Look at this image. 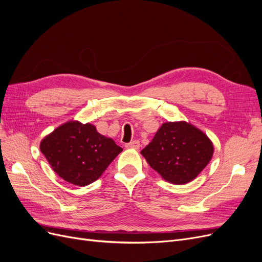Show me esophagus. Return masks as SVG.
Here are the masks:
<instances>
[{"label":"esophagus","instance_id":"esophagus-1","mask_svg":"<svg viewBox=\"0 0 262 262\" xmlns=\"http://www.w3.org/2000/svg\"><path fill=\"white\" fill-rule=\"evenodd\" d=\"M140 146H141L140 141H138V140H134V141L130 142V143L125 144V147H128V148H134V149H139Z\"/></svg>","mask_w":262,"mask_h":262}]
</instances>
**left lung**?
I'll use <instances>...</instances> for the list:
<instances>
[{
    "label": "left lung",
    "instance_id": "8db88e82",
    "mask_svg": "<svg viewBox=\"0 0 262 262\" xmlns=\"http://www.w3.org/2000/svg\"><path fill=\"white\" fill-rule=\"evenodd\" d=\"M213 152L207 134L186 121H178L163 123L141 154L163 179L185 185L204 169Z\"/></svg>",
    "mask_w": 262,
    "mask_h": 262
}]
</instances>
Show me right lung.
I'll return each instance as SVG.
<instances>
[{"instance_id": "1", "label": "right lung", "mask_w": 262, "mask_h": 262, "mask_svg": "<svg viewBox=\"0 0 262 262\" xmlns=\"http://www.w3.org/2000/svg\"><path fill=\"white\" fill-rule=\"evenodd\" d=\"M40 150L62 179L87 186L102 175L122 148L91 123L68 121L41 141Z\"/></svg>"}]
</instances>
